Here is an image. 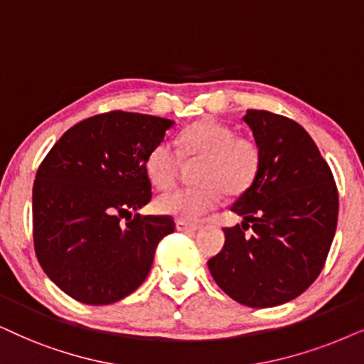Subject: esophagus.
I'll use <instances>...</instances> for the list:
<instances>
[{
    "label": "esophagus",
    "mask_w": 364,
    "mask_h": 364,
    "mask_svg": "<svg viewBox=\"0 0 364 364\" xmlns=\"http://www.w3.org/2000/svg\"><path fill=\"white\" fill-rule=\"evenodd\" d=\"M176 230H179V232H196V230H200V225L188 223V222H183V220H178Z\"/></svg>",
    "instance_id": "34e87169"
}]
</instances>
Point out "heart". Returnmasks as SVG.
Wrapping results in <instances>:
<instances>
[{"mask_svg": "<svg viewBox=\"0 0 364 364\" xmlns=\"http://www.w3.org/2000/svg\"><path fill=\"white\" fill-rule=\"evenodd\" d=\"M185 161L200 159L196 186L169 190L156 200V210L183 222H196L220 203L222 191L228 196L242 195L260 168V149L254 139L235 136V129L216 119H201L186 127L176 141ZM169 142L149 149L144 159L146 174L156 188L171 186L178 176L179 158Z\"/></svg>", "mask_w": 364, "mask_h": 364, "instance_id": "1", "label": "heart"}]
</instances>
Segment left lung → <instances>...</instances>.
Here are the masks:
<instances>
[{
	"label": "left lung",
	"instance_id": "obj_1",
	"mask_svg": "<svg viewBox=\"0 0 364 364\" xmlns=\"http://www.w3.org/2000/svg\"><path fill=\"white\" fill-rule=\"evenodd\" d=\"M260 168L232 211L242 227L223 228L225 245L208 260L222 291L248 307H274L301 296L328 259L339 196L316 142L292 119L247 110ZM250 226L252 235L245 236Z\"/></svg>",
	"mask_w": 364,
	"mask_h": 364
}]
</instances>
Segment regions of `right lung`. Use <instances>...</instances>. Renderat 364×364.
I'll return each mask as SVG.
<instances>
[{
	"label": "right lung",
	"mask_w": 364,
	"mask_h": 364,
	"mask_svg": "<svg viewBox=\"0 0 364 364\" xmlns=\"http://www.w3.org/2000/svg\"><path fill=\"white\" fill-rule=\"evenodd\" d=\"M173 121L137 112L89 117L68 129L33 183V243L41 269L67 296L112 304L148 277L171 216H142L151 181L144 159ZM127 216V223L122 222Z\"/></svg>",
	"instance_id": "1"
}]
</instances>
